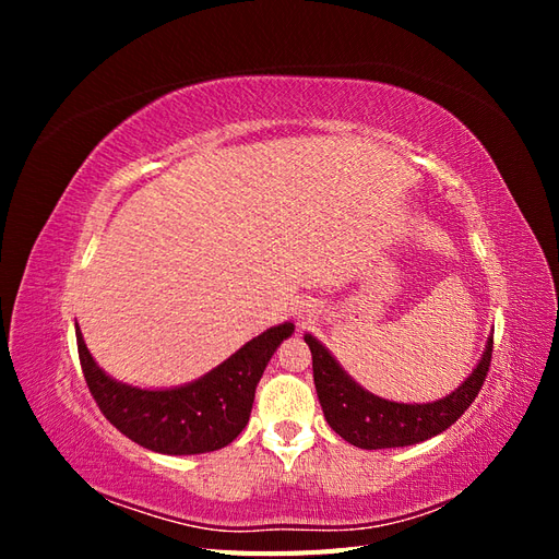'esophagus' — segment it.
Returning a JSON list of instances; mask_svg holds the SVG:
<instances>
[{
	"label": "esophagus",
	"mask_w": 559,
	"mask_h": 559,
	"mask_svg": "<svg viewBox=\"0 0 559 559\" xmlns=\"http://www.w3.org/2000/svg\"><path fill=\"white\" fill-rule=\"evenodd\" d=\"M296 310H298L296 314H298L300 319H308V317H312V312H314L310 302H300V308H296Z\"/></svg>",
	"instance_id": "esophagus-1"
}]
</instances>
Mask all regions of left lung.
Returning a JSON list of instances; mask_svg holds the SVG:
<instances>
[{
	"label": "left lung",
	"instance_id": "8db88e82",
	"mask_svg": "<svg viewBox=\"0 0 559 559\" xmlns=\"http://www.w3.org/2000/svg\"><path fill=\"white\" fill-rule=\"evenodd\" d=\"M302 337L312 352L314 386L329 427L361 450L405 448L443 433L478 396L492 361L489 335L476 368L454 392L429 403H399L370 394L312 333Z\"/></svg>",
	"mask_w": 559,
	"mask_h": 559
}]
</instances>
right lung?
<instances>
[{"mask_svg":"<svg viewBox=\"0 0 559 559\" xmlns=\"http://www.w3.org/2000/svg\"><path fill=\"white\" fill-rule=\"evenodd\" d=\"M74 326L83 376L99 411L130 441L160 454H202L233 443L247 427L267 361L296 329L292 321L270 326L193 382L142 389L105 373Z\"/></svg>","mask_w":559,"mask_h":559,"instance_id":"1","label":"right lung"}]
</instances>
